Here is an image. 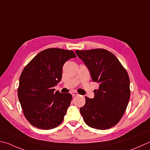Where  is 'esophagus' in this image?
Masks as SVG:
<instances>
[{"instance_id":"esophagus-1","label":"esophagus","mask_w":150,"mask_h":150,"mask_svg":"<svg viewBox=\"0 0 150 150\" xmlns=\"http://www.w3.org/2000/svg\"><path fill=\"white\" fill-rule=\"evenodd\" d=\"M71 94H72V96H78V93H76V92H74V91H73V92L71 93Z\"/></svg>"}]
</instances>
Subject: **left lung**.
Masks as SVG:
<instances>
[{"mask_svg": "<svg viewBox=\"0 0 150 150\" xmlns=\"http://www.w3.org/2000/svg\"><path fill=\"white\" fill-rule=\"evenodd\" d=\"M84 62L92 80L99 83L94 97H85L80 113L88 126L107 129L115 126L123 116L130 98L129 78L113 54L105 49L76 50Z\"/></svg>", "mask_w": 150, "mask_h": 150, "instance_id": "left-lung-1", "label": "left lung"}]
</instances>
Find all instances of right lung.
<instances>
[{
    "instance_id": "right-lung-1",
    "label": "right lung",
    "mask_w": 150,
    "mask_h": 150,
    "mask_svg": "<svg viewBox=\"0 0 150 150\" xmlns=\"http://www.w3.org/2000/svg\"><path fill=\"white\" fill-rule=\"evenodd\" d=\"M76 57L72 50L48 48L24 67L19 79L18 97L24 117L33 126L51 129L62 124L72 95L55 92L54 87L62 79L64 64Z\"/></svg>"
}]
</instances>
